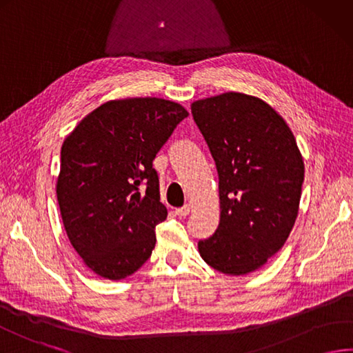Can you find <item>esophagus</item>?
<instances>
[{
	"instance_id": "34e87169",
	"label": "esophagus",
	"mask_w": 353,
	"mask_h": 353,
	"mask_svg": "<svg viewBox=\"0 0 353 353\" xmlns=\"http://www.w3.org/2000/svg\"><path fill=\"white\" fill-rule=\"evenodd\" d=\"M189 212H190L189 205H183V208H179V209L175 210V214H176L178 216H188Z\"/></svg>"
}]
</instances>
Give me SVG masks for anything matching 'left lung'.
Instances as JSON below:
<instances>
[{
    "label": "left lung",
    "mask_w": 353,
    "mask_h": 353,
    "mask_svg": "<svg viewBox=\"0 0 353 353\" xmlns=\"http://www.w3.org/2000/svg\"><path fill=\"white\" fill-rule=\"evenodd\" d=\"M190 108L219 178V224L198 243L199 255L225 275H248L283 248L294 228L301 152L283 117L256 97L225 92Z\"/></svg>",
    "instance_id": "8db88e82"
}]
</instances>
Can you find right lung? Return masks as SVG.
<instances>
[{"instance_id":"obj_1","label":"right lung","mask_w":353,"mask_h":353,"mask_svg":"<svg viewBox=\"0 0 353 353\" xmlns=\"http://www.w3.org/2000/svg\"><path fill=\"white\" fill-rule=\"evenodd\" d=\"M188 115L163 98L112 99L65 137L57 198L69 241L94 274L123 280L150 258L155 225L168 218L152 163Z\"/></svg>"}]
</instances>
